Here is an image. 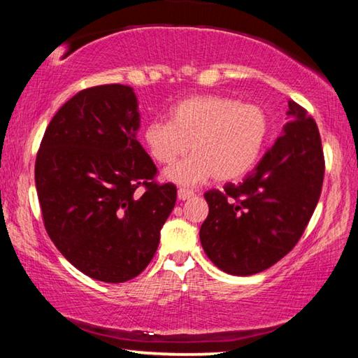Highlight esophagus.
<instances>
[{"instance_id": "esophagus-1", "label": "esophagus", "mask_w": 358, "mask_h": 358, "mask_svg": "<svg viewBox=\"0 0 358 358\" xmlns=\"http://www.w3.org/2000/svg\"><path fill=\"white\" fill-rule=\"evenodd\" d=\"M192 196H194V192L191 189H185V187H180V189H178L180 201H186V199H191Z\"/></svg>"}]
</instances>
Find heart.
Listing matches in <instances>:
<instances>
[{
  "label": "heart",
  "mask_w": 358,
  "mask_h": 358,
  "mask_svg": "<svg viewBox=\"0 0 358 358\" xmlns=\"http://www.w3.org/2000/svg\"><path fill=\"white\" fill-rule=\"evenodd\" d=\"M268 117L262 107L226 96H191L175 104L166 121H150L143 142L151 157L171 166L192 156L166 175L181 185H196L213 177L230 181L243 177L256 164L268 136Z\"/></svg>",
  "instance_id": "obj_1"
}]
</instances>
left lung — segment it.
Returning a JSON list of instances; mask_svg holds the SVG:
<instances>
[{
    "label": "left lung",
    "instance_id": "1",
    "mask_svg": "<svg viewBox=\"0 0 358 358\" xmlns=\"http://www.w3.org/2000/svg\"><path fill=\"white\" fill-rule=\"evenodd\" d=\"M289 123L238 185L203 194L201 243L217 268L250 276L294 250L319 202L325 172L316 121L289 101Z\"/></svg>",
    "mask_w": 358,
    "mask_h": 358
}]
</instances>
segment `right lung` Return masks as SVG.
I'll return each instance as SVG.
<instances>
[{
	"mask_svg": "<svg viewBox=\"0 0 358 358\" xmlns=\"http://www.w3.org/2000/svg\"><path fill=\"white\" fill-rule=\"evenodd\" d=\"M137 98L128 85L82 90L48 123L34 180L48 237L69 262L104 282L147 268L177 186L136 138Z\"/></svg>",
	"mask_w": 358,
	"mask_h": 358,
	"instance_id": "1",
	"label": "right lung"
}]
</instances>
